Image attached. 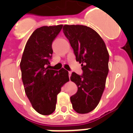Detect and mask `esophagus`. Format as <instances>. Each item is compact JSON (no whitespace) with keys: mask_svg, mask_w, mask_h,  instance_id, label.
Returning a JSON list of instances; mask_svg holds the SVG:
<instances>
[{"mask_svg":"<svg viewBox=\"0 0 133 133\" xmlns=\"http://www.w3.org/2000/svg\"><path fill=\"white\" fill-rule=\"evenodd\" d=\"M71 73H72V72H70V71H69V72H68V75H69V77H70V75H71Z\"/></svg>","mask_w":133,"mask_h":133,"instance_id":"esophagus-1","label":"esophagus"}]
</instances>
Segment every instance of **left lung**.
Wrapping results in <instances>:
<instances>
[{"instance_id":"1","label":"left lung","mask_w":133,"mask_h":133,"mask_svg":"<svg viewBox=\"0 0 133 133\" xmlns=\"http://www.w3.org/2000/svg\"><path fill=\"white\" fill-rule=\"evenodd\" d=\"M63 31L83 70L81 76L75 72L71 75L70 80L78 87L71 103L77 113H88L99 104L105 89L109 54L102 38L92 28L65 25Z\"/></svg>"}]
</instances>
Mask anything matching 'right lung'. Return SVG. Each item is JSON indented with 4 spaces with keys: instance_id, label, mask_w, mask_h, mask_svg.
I'll use <instances>...</instances> for the list:
<instances>
[{
    "instance_id": "add662e5",
    "label": "right lung",
    "mask_w": 133,
    "mask_h": 133,
    "mask_svg": "<svg viewBox=\"0 0 133 133\" xmlns=\"http://www.w3.org/2000/svg\"><path fill=\"white\" fill-rule=\"evenodd\" d=\"M62 28L58 25L36 29L27 41L20 63L26 95L33 108L43 115L54 112L57 95L69 81L68 72L64 68L49 69L52 41Z\"/></svg>"
}]
</instances>
